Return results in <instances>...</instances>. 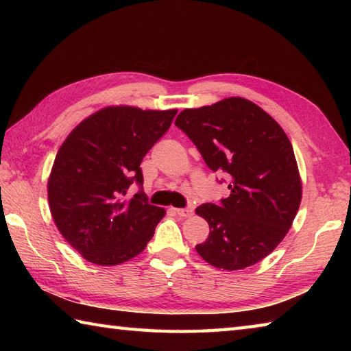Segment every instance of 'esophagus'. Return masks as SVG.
Returning <instances> with one entry per match:
<instances>
[{
  "instance_id": "34e87169",
  "label": "esophagus",
  "mask_w": 351,
  "mask_h": 351,
  "mask_svg": "<svg viewBox=\"0 0 351 351\" xmlns=\"http://www.w3.org/2000/svg\"><path fill=\"white\" fill-rule=\"evenodd\" d=\"M175 213L181 215V217H190V215H193L191 208H175Z\"/></svg>"
}]
</instances>
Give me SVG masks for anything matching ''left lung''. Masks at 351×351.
<instances>
[{
  "label": "left lung",
  "mask_w": 351,
  "mask_h": 351,
  "mask_svg": "<svg viewBox=\"0 0 351 351\" xmlns=\"http://www.w3.org/2000/svg\"><path fill=\"white\" fill-rule=\"evenodd\" d=\"M175 125L195 143L206 166L226 173L229 181V197L196 208L210 225L197 253L229 271L259 263L287 235L302 200L287 134L263 108L243 98L187 108Z\"/></svg>",
  "instance_id": "8db88e82"
}]
</instances>
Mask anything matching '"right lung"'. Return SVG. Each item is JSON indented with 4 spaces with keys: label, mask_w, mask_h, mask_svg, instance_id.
Instances as JSON below:
<instances>
[{
    "label": "right lung",
    "mask_w": 351,
    "mask_h": 351,
    "mask_svg": "<svg viewBox=\"0 0 351 351\" xmlns=\"http://www.w3.org/2000/svg\"><path fill=\"white\" fill-rule=\"evenodd\" d=\"M176 113L108 107L64 140L48 181L49 208L64 240L88 263L122 264L154 237L164 210L147 202L140 164ZM132 183L141 190L126 198Z\"/></svg>",
    "instance_id": "obj_1"
}]
</instances>
